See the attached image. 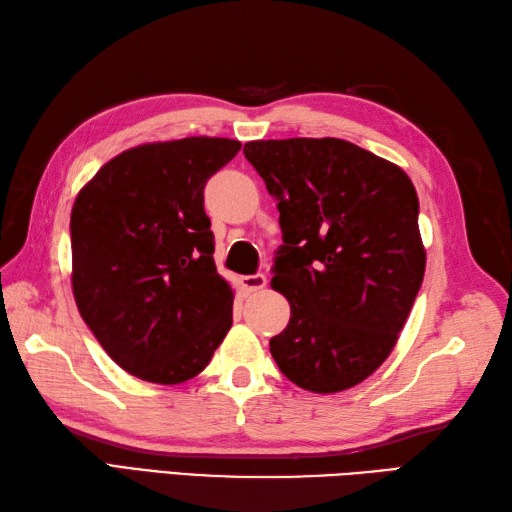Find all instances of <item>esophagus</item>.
<instances>
[{
	"label": "esophagus",
	"instance_id": "34e87169",
	"mask_svg": "<svg viewBox=\"0 0 512 512\" xmlns=\"http://www.w3.org/2000/svg\"><path fill=\"white\" fill-rule=\"evenodd\" d=\"M266 284H268V279H266V275H262V273L242 277V288H244L246 292H257V290L266 288Z\"/></svg>",
	"mask_w": 512,
	"mask_h": 512
}]
</instances>
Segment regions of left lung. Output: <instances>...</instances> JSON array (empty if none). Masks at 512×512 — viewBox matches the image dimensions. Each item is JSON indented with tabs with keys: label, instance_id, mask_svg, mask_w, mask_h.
<instances>
[{
	"label": "left lung",
	"instance_id": "1",
	"mask_svg": "<svg viewBox=\"0 0 512 512\" xmlns=\"http://www.w3.org/2000/svg\"><path fill=\"white\" fill-rule=\"evenodd\" d=\"M244 156L277 200L270 286L290 321L270 354L301 389L334 394L394 350L424 277L418 195L394 162L341 138L253 140Z\"/></svg>",
	"mask_w": 512,
	"mask_h": 512
}]
</instances>
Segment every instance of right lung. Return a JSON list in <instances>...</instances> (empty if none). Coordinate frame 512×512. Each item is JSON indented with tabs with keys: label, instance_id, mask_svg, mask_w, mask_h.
<instances>
[{
	"label": "right lung",
	"instance_id": "add662e5",
	"mask_svg": "<svg viewBox=\"0 0 512 512\" xmlns=\"http://www.w3.org/2000/svg\"><path fill=\"white\" fill-rule=\"evenodd\" d=\"M239 147L209 136L140 145L103 165L76 195V306L112 361L147 383L198 376L233 325V290L213 262L204 184Z\"/></svg>",
	"mask_w": 512,
	"mask_h": 512
}]
</instances>
